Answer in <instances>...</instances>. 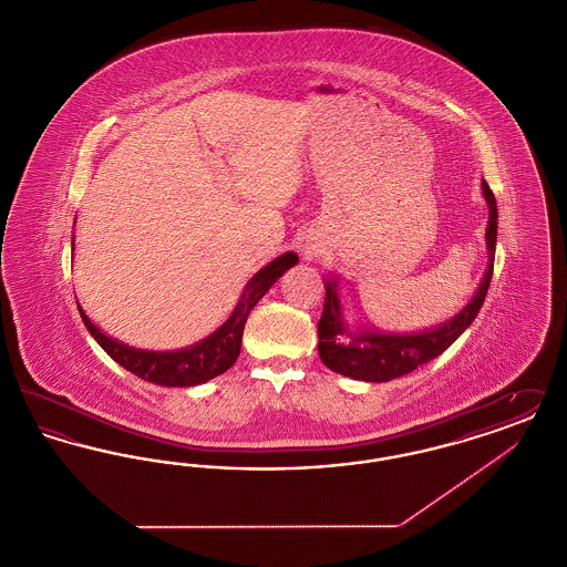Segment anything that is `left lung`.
Masks as SVG:
<instances>
[{
  "label": "left lung",
  "instance_id": "obj_1",
  "mask_svg": "<svg viewBox=\"0 0 567 567\" xmlns=\"http://www.w3.org/2000/svg\"><path fill=\"white\" fill-rule=\"evenodd\" d=\"M481 187L488 204L485 231L488 264L472 299L444 323L421 331H386L377 324L351 321L340 296V278L327 276L323 315L319 321V354L329 370L354 380L389 382L442 354L472 324L491 285L497 243V202L486 181Z\"/></svg>",
  "mask_w": 567,
  "mask_h": 567
}]
</instances>
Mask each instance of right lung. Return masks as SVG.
<instances>
[{"label":"right lung","mask_w":567,"mask_h":567,"mask_svg":"<svg viewBox=\"0 0 567 567\" xmlns=\"http://www.w3.org/2000/svg\"><path fill=\"white\" fill-rule=\"evenodd\" d=\"M72 250H74V240H72ZM297 261L299 257L293 250H289L276 257L268 266H264L246 282L243 296L238 299L229 319L204 340L178 351H146V349L123 344L121 340H114L106 331H102L97 324L93 323L82 310L81 303H79V312L89 333L97 340V344L127 372L159 386H195L220 377L236 363L243 347L244 324L250 310L270 291L271 285L285 271L297 266Z\"/></svg>","instance_id":"add662e5"}]
</instances>
